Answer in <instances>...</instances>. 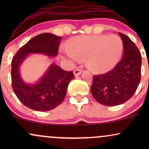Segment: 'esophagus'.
Masks as SVG:
<instances>
[{
    "mask_svg": "<svg viewBox=\"0 0 149 149\" xmlns=\"http://www.w3.org/2000/svg\"><path fill=\"white\" fill-rule=\"evenodd\" d=\"M82 71H83V70H82L81 69H80V68H77L76 69L74 70V71H73V73H74L75 76H79L80 73H81Z\"/></svg>",
    "mask_w": 149,
    "mask_h": 149,
    "instance_id": "34e87169",
    "label": "esophagus"
}]
</instances>
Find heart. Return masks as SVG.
I'll return each instance as SVG.
<instances>
[{
  "label": "heart",
  "instance_id": "1",
  "mask_svg": "<svg viewBox=\"0 0 149 149\" xmlns=\"http://www.w3.org/2000/svg\"><path fill=\"white\" fill-rule=\"evenodd\" d=\"M123 51V43L118 36H80L70 39L64 54L73 61L86 59L89 69L104 73L118 64Z\"/></svg>",
  "mask_w": 149,
  "mask_h": 149
}]
</instances>
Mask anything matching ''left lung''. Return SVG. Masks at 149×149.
Instances as JSON below:
<instances>
[{
  "instance_id": "8db88e82",
  "label": "left lung",
  "mask_w": 149,
  "mask_h": 149,
  "mask_svg": "<svg viewBox=\"0 0 149 149\" xmlns=\"http://www.w3.org/2000/svg\"><path fill=\"white\" fill-rule=\"evenodd\" d=\"M123 43L122 59L111 71L95 75L91 92L99 103L117 106L129 100L136 92L141 80V55L134 42L120 33Z\"/></svg>"
}]
</instances>
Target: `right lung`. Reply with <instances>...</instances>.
Returning a JSON list of instances; mask_svg holds the SVG:
<instances>
[{
	"label": "right lung",
	"instance_id": "right-lung-1",
	"mask_svg": "<svg viewBox=\"0 0 149 149\" xmlns=\"http://www.w3.org/2000/svg\"><path fill=\"white\" fill-rule=\"evenodd\" d=\"M61 36L49 33L39 34L17 51L12 60V86L24 105L38 111L52 110L64 100L69 82L74 78L73 71H66L51 64L36 84H26L20 76L19 66L29 54L39 53L48 57L57 55Z\"/></svg>",
	"mask_w": 149,
	"mask_h": 149
}]
</instances>
